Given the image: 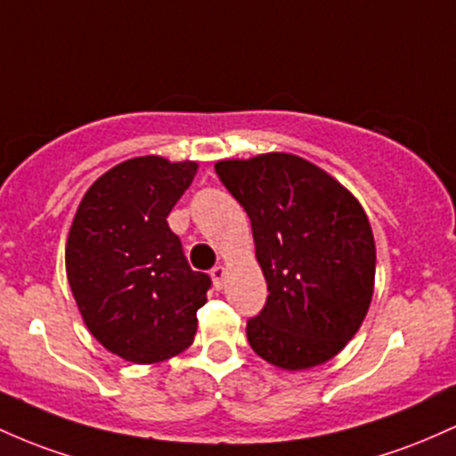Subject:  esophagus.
<instances>
[{"label":"esophagus","instance_id":"1","mask_svg":"<svg viewBox=\"0 0 456 456\" xmlns=\"http://www.w3.org/2000/svg\"><path fill=\"white\" fill-rule=\"evenodd\" d=\"M211 278H213V286L217 290L224 289V282H226V267L224 265H217V267L211 269Z\"/></svg>","mask_w":456,"mask_h":456}]
</instances>
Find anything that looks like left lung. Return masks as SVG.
Instances as JSON below:
<instances>
[{
    "instance_id": "1",
    "label": "left lung",
    "mask_w": 456,
    "mask_h": 456,
    "mask_svg": "<svg viewBox=\"0 0 456 456\" xmlns=\"http://www.w3.org/2000/svg\"><path fill=\"white\" fill-rule=\"evenodd\" d=\"M252 222L267 304L248 321L269 364L304 370L345 349L375 289V239L362 204L314 163L286 152L215 163Z\"/></svg>"
}]
</instances>
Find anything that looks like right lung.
<instances>
[{
  "instance_id": "obj_1",
  "label": "right lung",
  "mask_w": 456,
  "mask_h": 456,
  "mask_svg": "<svg viewBox=\"0 0 456 456\" xmlns=\"http://www.w3.org/2000/svg\"><path fill=\"white\" fill-rule=\"evenodd\" d=\"M198 163L135 157L86 191L66 241V275L84 323L135 364L170 360L193 342L211 278L189 267L167 215Z\"/></svg>"
}]
</instances>
